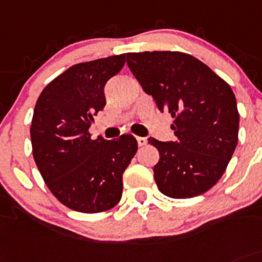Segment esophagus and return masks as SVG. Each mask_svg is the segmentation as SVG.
<instances>
[{"label": "esophagus", "instance_id": "esophagus-1", "mask_svg": "<svg viewBox=\"0 0 262 262\" xmlns=\"http://www.w3.org/2000/svg\"><path fill=\"white\" fill-rule=\"evenodd\" d=\"M137 143H138L139 147H142V146L147 143V138H145V137H137Z\"/></svg>", "mask_w": 262, "mask_h": 262}]
</instances>
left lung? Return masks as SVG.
Segmentation results:
<instances>
[{
    "label": "left lung",
    "instance_id": "1",
    "mask_svg": "<svg viewBox=\"0 0 262 262\" xmlns=\"http://www.w3.org/2000/svg\"><path fill=\"white\" fill-rule=\"evenodd\" d=\"M126 63L159 111L174 119L176 139L148 138L159 151L154 178L160 192L194 198L222 177L238 143L239 112L230 85L180 51L128 53Z\"/></svg>",
    "mask_w": 262,
    "mask_h": 262
}]
</instances>
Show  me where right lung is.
Listing matches in <instances>:
<instances>
[{"instance_id":"right-lung-1","label":"right lung","mask_w":262,"mask_h":262,"mask_svg":"<svg viewBox=\"0 0 262 262\" xmlns=\"http://www.w3.org/2000/svg\"><path fill=\"white\" fill-rule=\"evenodd\" d=\"M125 64V55L75 64L46 85L36 102L31 142L36 165L62 204L81 213L114 208L123 194V173L137 152L132 134L92 139L93 116L106 106L104 85Z\"/></svg>"}]
</instances>
